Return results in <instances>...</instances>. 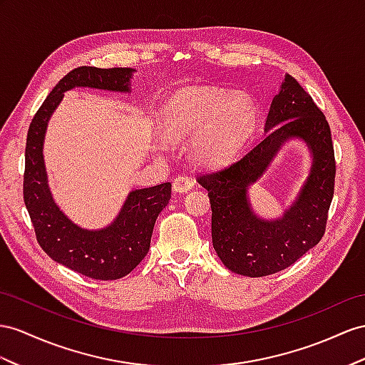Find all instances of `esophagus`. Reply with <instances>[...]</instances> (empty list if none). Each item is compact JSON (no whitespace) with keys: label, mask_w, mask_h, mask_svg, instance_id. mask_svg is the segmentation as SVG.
<instances>
[{"label":"esophagus","mask_w":365,"mask_h":365,"mask_svg":"<svg viewBox=\"0 0 365 365\" xmlns=\"http://www.w3.org/2000/svg\"><path fill=\"white\" fill-rule=\"evenodd\" d=\"M194 182L186 175H179L173 180V190L175 192H188L192 190Z\"/></svg>","instance_id":"1"}]
</instances>
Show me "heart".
<instances>
[{"label": "heart", "mask_w": 365, "mask_h": 365, "mask_svg": "<svg viewBox=\"0 0 365 365\" xmlns=\"http://www.w3.org/2000/svg\"><path fill=\"white\" fill-rule=\"evenodd\" d=\"M257 105L245 92L217 88H183L168 98L162 133L170 142L191 140L192 153L205 165L230 160L253 133Z\"/></svg>", "instance_id": "1"}]
</instances>
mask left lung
Wrapping results in <instances>:
<instances>
[{
	"instance_id": "8db88e82",
	"label": "left lung",
	"mask_w": 365,
	"mask_h": 365,
	"mask_svg": "<svg viewBox=\"0 0 365 365\" xmlns=\"http://www.w3.org/2000/svg\"><path fill=\"white\" fill-rule=\"evenodd\" d=\"M264 130L265 135L236 162L197 177L211 202L214 250L232 273L248 277L282 272L319 244L334 191L330 126L288 73L269 106ZM289 139H301L309 148L311 173L283 216L264 220L250 207L247 188Z\"/></svg>"
}]
</instances>
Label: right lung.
Returning <instances> with one entry per match:
<instances>
[{
    "label": "right lung",
    "mask_w": 365,
    "mask_h": 365,
    "mask_svg": "<svg viewBox=\"0 0 365 365\" xmlns=\"http://www.w3.org/2000/svg\"><path fill=\"white\" fill-rule=\"evenodd\" d=\"M135 69L81 66L71 71L36 110L27 130L23 194L40 247L51 259L91 279L114 280L129 274L146 256L154 223L171 199V183L133 190L117 217L100 230L81 228L55 203L48 183L43 146L48 123L64 92L92 88L130 92Z\"/></svg>",
    "instance_id": "right-lung-1"
}]
</instances>
